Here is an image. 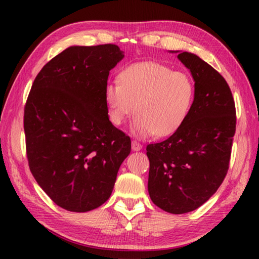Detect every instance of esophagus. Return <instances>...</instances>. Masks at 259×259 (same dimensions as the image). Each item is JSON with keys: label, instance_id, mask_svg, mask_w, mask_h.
I'll use <instances>...</instances> for the list:
<instances>
[{"label": "esophagus", "instance_id": "obj_1", "mask_svg": "<svg viewBox=\"0 0 259 259\" xmlns=\"http://www.w3.org/2000/svg\"><path fill=\"white\" fill-rule=\"evenodd\" d=\"M131 148H133L134 151H139L140 148H142V146H140V144L138 140H134L133 143H131Z\"/></svg>", "mask_w": 259, "mask_h": 259}]
</instances>
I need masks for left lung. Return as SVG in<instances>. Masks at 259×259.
<instances>
[{
    "mask_svg": "<svg viewBox=\"0 0 259 259\" xmlns=\"http://www.w3.org/2000/svg\"><path fill=\"white\" fill-rule=\"evenodd\" d=\"M115 45L73 46L37 74L24 113L30 172L48 196L73 212L112 194L131 140L108 119L107 78L123 59Z\"/></svg>",
    "mask_w": 259,
    "mask_h": 259,
    "instance_id": "8db88e82",
    "label": "left lung"
}]
</instances>
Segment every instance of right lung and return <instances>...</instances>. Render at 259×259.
<instances>
[{"mask_svg":"<svg viewBox=\"0 0 259 259\" xmlns=\"http://www.w3.org/2000/svg\"><path fill=\"white\" fill-rule=\"evenodd\" d=\"M177 58L195 82L194 100L174 135L146 147L151 200L175 214L198 209L221 186L236 123L234 100L221 74L190 52Z\"/></svg>","mask_w":259,"mask_h":259,"instance_id":"1","label":"right lung"}]
</instances>
